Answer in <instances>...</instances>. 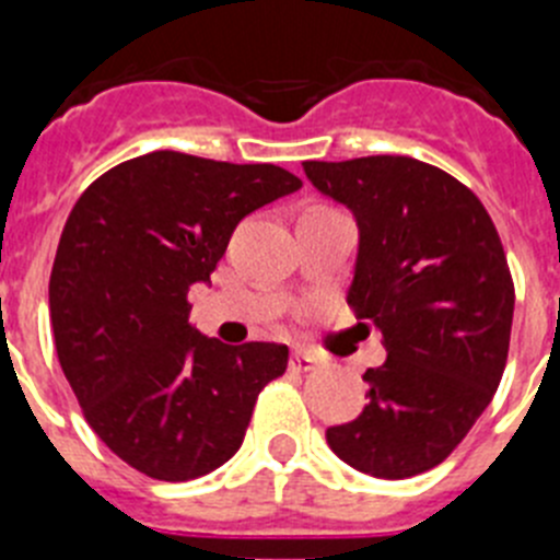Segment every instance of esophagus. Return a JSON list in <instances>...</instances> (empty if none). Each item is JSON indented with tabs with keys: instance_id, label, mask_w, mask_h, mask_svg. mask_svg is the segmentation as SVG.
Instances as JSON below:
<instances>
[{
	"instance_id": "obj_1",
	"label": "esophagus",
	"mask_w": 560,
	"mask_h": 560,
	"mask_svg": "<svg viewBox=\"0 0 560 560\" xmlns=\"http://www.w3.org/2000/svg\"><path fill=\"white\" fill-rule=\"evenodd\" d=\"M316 368V359L308 353H294L291 355V370H296V373H311V370Z\"/></svg>"
}]
</instances>
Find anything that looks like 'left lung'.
Returning <instances> with one entry per match:
<instances>
[{
	"label": "left lung",
	"mask_w": 560,
	"mask_h": 560,
	"mask_svg": "<svg viewBox=\"0 0 560 560\" xmlns=\"http://www.w3.org/2000/svg\"><path fill=\"white\" fill-rule=\"evenodd\" d=\"M303 167L355 215L348 305L387 348L364 373L368 407L330 427L328 446L370 477L429 471L471 432L508 364L516 294L497 226L463 182L412 156Z\"/></svg>",
	"instance_id": "obj_1"
}]
</instances>
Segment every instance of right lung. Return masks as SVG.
<instances>
[{
  "label": "right lung",
  "instance_id": "right-lung-1",
  "mask_svg": "<svg viewBox=\"0 0 560 560\" xmlns=\"http://www.w3.org/2000/svg\"><path fill=\"white\" fill-rule=\"evenodd\" d=\"M300 187L277 165L153 151L103 173L69 212L49 275L58 361L89 427L145 477L215 471L285 373V345L201 336L187 291L210 283L241 219Z\"/></svg>",
  "mask_w": 560,
  "mask_h": 560
}]
</instances>
